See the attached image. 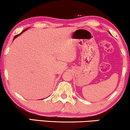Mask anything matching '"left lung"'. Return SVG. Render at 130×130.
<instances>
[{
  "label": "left lung",
  "mask_w": 130,
  "mask_h": 130,
  "mask_svg": "<svg viewBox=\"0 0 130 130\" xmlns=\"http://www.w3.org/2000/svg\"><path fill=\"white\" fill-rule=\"evenodd\" d=\"M109 34H110V35H111V33H109Z\"/></svg>",
  "instance_id": "obj_1"
}]
</instances>
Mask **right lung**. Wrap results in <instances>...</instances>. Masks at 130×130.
Wrapping results in <instances>:
<instances>
[{"label": "right lung", "instance_id": "obj_1", "mask_svg": "<svg viewBox=\"0 0 130 130\" xmlns=\"http://www.w3.org/2000/svg\"><path fill=\"white\" fill-rule=\"evenodd\" d=\"M28 28H26V29H25V30H23V31H22V32H21V33H20V34L16 35V36H14V38H13V41H14V39H15V38H16L17 37H18V36H20V35H21V34H22V33H23V32H24V31H26V30H27V29H28Z\"/></svg>", "mask_w": 130, "mask_h": 130}]
</instances>
